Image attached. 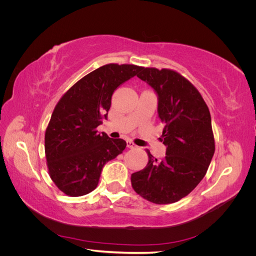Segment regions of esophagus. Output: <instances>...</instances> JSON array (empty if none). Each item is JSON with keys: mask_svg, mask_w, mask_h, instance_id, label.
<instances>
[{"mask_svg": "<svg viewBox=\"0 0 256 256\" xmlns=\"http://www.w3.org/2000/svg\"><path fill=\"white\" fill-rule=\"evenodd\" d=\"M127 147H129V148H131V150H134V148H136V145L132 142V141H127Z\"/></svg>", "mask_w": 256, "mask_h": 256, "instance_id": "1", "label": "esophagus"}]
</instances>
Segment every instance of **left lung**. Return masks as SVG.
<instances>
[{"label":"left lung","instance_id":"8db88e82","mask_svg":"<svg viewBox=\"0 0 256 256\" xmlns=\"http://www.w3.org/2000/svg\"><path fill=\"white\" fill-rule=\"evenodd\" d=\"M138 78L158 97V116L164 124L161 142L166 157L148 154V164L131 175L134 191L154 204H171L188 196L203 180L214 154L212 118L198 90L170 69L142 68Z\"/></svg>","mask_w":256,"mask_h":256}]
</instances>
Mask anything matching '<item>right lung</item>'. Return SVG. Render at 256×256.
Returning <instances> with one entry per match:
<instances>
[{
    "mask_svg": "<svg viewBox=\"0 0 256 256\" xmlns=\"http://www.w3.org/2000/svg\"><path fill=\"white\" fill-rule=\"evenodd\" d=\"M142 68L99 67L72 85L54 108L44 152L51 180L65 194L81 196L96 189L104 164L126 148L122 138L100 134L96 128L108 118L114 90Z\"/></svg>",
    "mask_w": 256,
    "mask_h": 256,
    "instance_id": "1",
    "label": "right lung"
}]
</instances>
